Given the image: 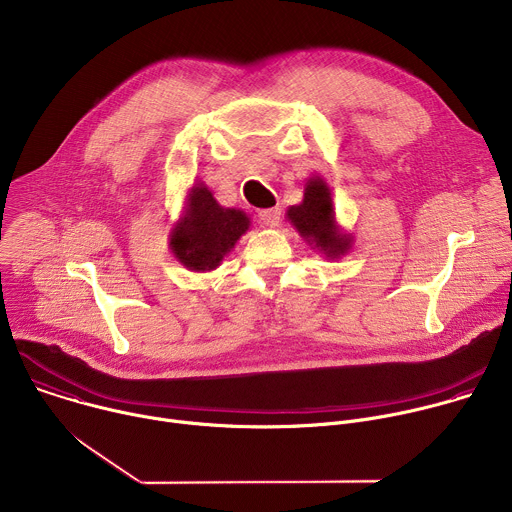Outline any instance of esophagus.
<instances>
[{
	"label": "esophagus",
	"mask_w": 512,
	"mask_h": 512,
	"mask_svg": "<svg viewBox=\"0 0 512 512\" xmlns=\"http://www.w3.org/2000/svg\"><path fill=\"white\" fill-rule=\"evenodd\" d=\"M259 221L261 225L265 227H277L279 221H281V208H265V210H259Z\"/></svg>",
	"instance_id": "34e87169"
}]
</instances>
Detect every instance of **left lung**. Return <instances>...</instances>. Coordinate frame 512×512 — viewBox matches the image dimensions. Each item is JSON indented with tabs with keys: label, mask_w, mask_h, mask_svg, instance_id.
Wrapping results in <instances>:
<instances>
[{
	"label": "left lung",
	"mask_w": 512,
	"mask_h": 512,
	"mask_svg": "<svg viewBox=\"0 0 512 512\" xmlns=\"http://www.w3.org/2000/svg\"><path fill=\"white\" fill-rule=\"evenodd\" d=\"M285 216L300 237L326 259L336 261L352 249L354 237L340 229L334 212L332 190L320 176L308 178L304 200L289 206Z\"/></svg>",
	"instance_id": "1"
}]
</instances>
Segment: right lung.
<instances>
[{
	"instance_id": "add662e5",
	"label": "right lung",
	"mask_w": 512,
	"mask_h": 512,
	"mask_svg": "<svg viewBox=\"0 0 512 512\" xmlns=\"http://www.w3.org/2000/svg\"><path fill=\"white\" fill-rule=\"evenodd\" d=\"M249 227L251 218L241 208L221 206L204 182H196L168 235L170 249L188 271L206 273L221 265Z\"/></svg>"
}]
</instances>
